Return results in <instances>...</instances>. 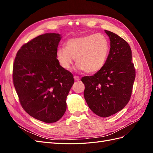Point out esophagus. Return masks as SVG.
Here are the masks:
<instances>
[{
	"label": "esophagus",
	"instance_id": "obj_1",
	"mask_svg": "<svg viewBox=\"0 0 153 153\" xmlns=\"http://www.w3.org/2000/svg\"><path fill=\"white\" fill-rule=\"evenodd\" d=\"M74 79H75V81H79L80 80V78L79 76H74Z\"/></svg>",
	"mask_w": 153,
	"mask_h": 153
}]
</instances>
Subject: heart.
Segmentation results:
<instances>
[{
  "label": "heart",
  "instance_id": "heart-1",
  "mask_svg": "<svg viewBox=\"0 0 153 153\" xmlns=\"http://www.w3.org/2000/svg\"><path fill=\"white\" fill-rule=\"evenodd\" d=\"M109 50V41L105 35L89 34L68 39L65 48L57 49L56 58L66 70L71 68L76 58L77 70L94 73L104 66Z\"/></svg>",
  "mask_w": 153,
  "mask_h": 153
}]
</instances>
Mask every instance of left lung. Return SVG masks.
Returning <instances> with one entry per match:
<instances>
[{"instance_id":"1","label":"left lung","mask_w":153,"mask_h":153,"mask_svg":"<svg viewBox=\"0 0 153 153\" xmlns=\"http://www.w3.org/2000/svg\"><path fill=\"white\" fill-rule=\"evenodd\" d=\"M110 48L102 69L94 75L84 76V98L89 108L101 117L123 109L130 100L135 69L128 43L112 32L105 30Z\"/></svg>"}]
</instances>
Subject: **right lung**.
<instances>
[{"label": "right lung", "mask_w": 153, "mask_h": 153, "mask_svg": "<svg viewBox=\"0 0 153 153\" xmlns=\"http://www.w3.org/2000/svg\"><path fill=\"white\" fill-rule=\"evenodd\" d=\"M61 35L47 33L24 45L13 64V84L21 105L30 116L55 123L66 110V98L74 84L71 73L56 58Z\"/></svg>", "instance_id": "right-lung-1"}]
</instances>
